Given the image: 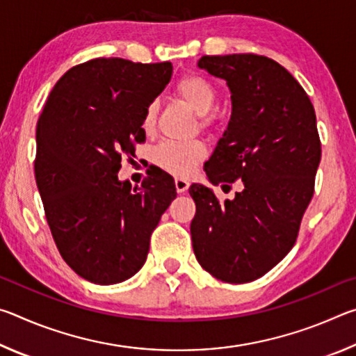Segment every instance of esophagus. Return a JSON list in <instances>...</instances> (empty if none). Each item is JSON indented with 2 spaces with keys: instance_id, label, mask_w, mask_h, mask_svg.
Wrapping results in <instances>:
<instances>
[{
  "instance_id": "obj_1",
  "label": "esophagus",
  "mask_w": 356,
  "mask_h": 356,
  "mask_svg": "<svg viewBox=\"0 0 356 356\" xmlns=\"http://www.w3.org/2000/svg\"><path fill=\"white\" fill-rule=\"evenodd\" d=\"M174 185H176V190H177V193H180V195L188 190V186H190L188 180H185V179H176L174 180Z\"/></svg>"
}]
</instances>
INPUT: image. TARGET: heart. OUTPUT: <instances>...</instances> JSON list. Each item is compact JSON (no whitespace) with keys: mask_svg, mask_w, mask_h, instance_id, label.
<instances>
[{"mask_svg":"<svg viewBox=\"0 0 356 356\" xmlns=\"http://www.w3.org/2000/svg\"><path fill=\"white\" fill-rule=\"evenodd\" d=\"M176 95L197 114V124L204 131L216 129V116L212 111L216 104V91L213 84L201 75H185L176 84ZM155 102H150L143 114L141 127L146 134H152L156 122ZM207 156L206 144L200 140L188 143L166 141L156 146L152 152V161L160 170L176 177H188L196 171Z\"/></svg>","mask_w":356,"mask_h":356,"instance_id":"heart-1","label":"heart"}]
</instances>
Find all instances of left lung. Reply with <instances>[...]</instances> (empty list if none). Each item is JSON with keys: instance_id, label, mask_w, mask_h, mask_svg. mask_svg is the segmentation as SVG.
<instances>
[{"instance_id": "8db88e82", "label": "left lung", "mask_w": 356, "mask_h": 356, "mask_svg": "<svg viewBox=\"0 0 356 356\" xmlns=\"http://www.w3.org/2000/svg\"><path fill=\"white\" fill-rule=\"evenodd\" d=\"M197 65L232 94L231 120L204 171L222 188L242 179L243 190L220 202L207 186H190L193 251L215 278L243 284L297 242L322 155L316 111L300 83L267 56H202Z\"/></svg>"}]
</instances>
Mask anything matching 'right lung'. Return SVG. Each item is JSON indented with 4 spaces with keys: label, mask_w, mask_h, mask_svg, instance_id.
Returning <instances> with one entry per match:
<instances>
[{
    "label": "right lung",
    "mask_w": 356,
    "mask_h": 356,
    "mask_svg": "<svg viewBox=\"0 0 356 356\" xmlns=\"http://www.w3.org/2000/svg\"><path fill=\"white\" fill-rule=\"evenodd\" d=\"M171 75V63L91 59L59 78L38 120L34 174L47 222L69 267L95 284H118L143 267L177 195L160 170L140 188L118 180L120 161L146 141L144 110Z\"/></svg>",
    "instance_id": "1"
}]
</instances>
